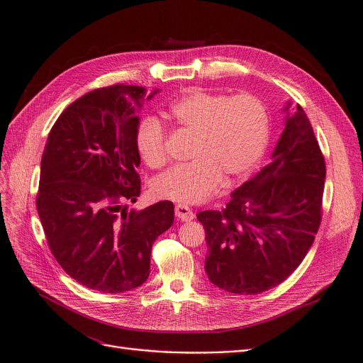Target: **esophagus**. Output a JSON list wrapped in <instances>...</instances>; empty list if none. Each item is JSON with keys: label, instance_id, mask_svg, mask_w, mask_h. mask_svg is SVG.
<instances>
[{"label": "esophagus", "instance_id": "1", "mask_svg": "<svg viewBox=\"0 0 363 363\" xmlns=\"http://www.w3.org/2000/svg\"><path fill=\"white\" fill-rule=\"evenodd\" d=\"M175 217L178 220H181V221H191L194 218V213H192V210L188 208L186 205L178 203L175 206Z\"/></svg>", "mask_w": 363, "mask_h": 363}]
</instances>
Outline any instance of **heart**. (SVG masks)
Instances as JSON below:
<instances>
[{"label":"heart","mask_w":363,"mask_h":363,"mask_svg":"<svg viewBox=\"0 0 363 363\" xmlns=\"http://www.w3.org/2000/svg\"><path fill=\"white\" fill-rule=\"evenodd\" d=\"M181 132L194 138L192 162L172 168L153 182V192L179 203H199L220 188L247 177L263 157L270 119L262 99L251 93L228 96L189 89L164 112ZM167 130L155 118L143 119L135 143L145 164L162 168L168 161Z\"/></svg>","instance_id":"obj_1"}]
</instances>
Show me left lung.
I'll return each instance as SVG.
<instances>
[{
  "mask_svg": "<svg viewBox=\"0 0 363 363\" xmlns=\"http://www.w3.org/2000/svg\"><path fill=\"white\" fill-rule=\"evenodd\" d=\"M325 178V157L297 103L273 161L234 191L223 211L196 216L205 230V272L213 284L235 294H260L284 281L319 231Z\"/></svg>",
  "mask_w": 363,
  "mask_h": 363,
  "instance_id": "obj_1",
  "label": "left lung"
}]
</instances>
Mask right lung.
Listing matches in <instances>:
<instances>
[{"instance_id": "1", "label": "right lung", "mask_w": 363, "mask_h": 363, "mask_svg": "<svg viewBox=\"0 0 363 363\" xmlns=\"http://www.w3.org/2000/svg\"><path fill=\"white\" fill-rule=\"evenodd\" d=\"M143 94L126 84L86 93L51 128L41 158L35 205L47 244L72 279L101 293L145 283L152 244L174 224L171 201L139 213L123 206L140 194L135 133Z\"/></svg>"}]
</instances>
